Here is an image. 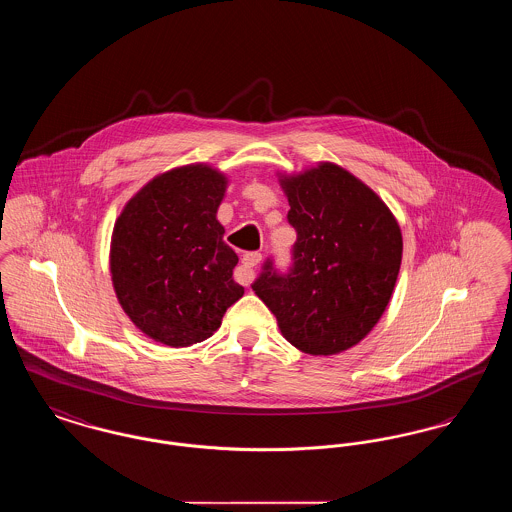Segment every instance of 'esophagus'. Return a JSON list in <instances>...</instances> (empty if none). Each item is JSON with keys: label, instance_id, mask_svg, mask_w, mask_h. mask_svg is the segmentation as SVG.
Wrapping results in <instances>:
<instances>
[{"label": "esophagus", "instance_id": "1", "mask_svg": "<svg viewBox=\"0 0 512 512\" xmlns=\"http://www.w3.org/2000/svg\"><path fill=\"white\" fill-rule=\"evenodd\" d=\"M261 259H263V255H261V253H257V251L245 253L244 257H242V268H240V270H238V274H236V278H238V282H240V284H244V286H249V284H251L253 268L257 267V265L261 263Z\"/></svg>", "mask_w": 512, "mask_h": 512}]
</instances>
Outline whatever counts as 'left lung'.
Masks as SVG:
<instances>
[{"mask_svg":"<svg viewBox=\"0 0 512 512\" xmlns=\"http://www.w3.org/2000/svg\"><path fill=\"white\" fill-rule=\"evenodd\" d=\"M297 230L292 272L253 284L295 349L328 357L359 341L384 315L403 257L390 207L361 178L330 161L278 172Z\"/></svg>","mask_w":512,"mask_h":512,"instance_id":"1","label":"left lung"}]
</instances>
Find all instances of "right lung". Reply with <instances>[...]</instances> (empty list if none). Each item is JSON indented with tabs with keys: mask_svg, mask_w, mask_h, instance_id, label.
I'll use <instances>...</instances> for the list:
<instances>
[{
	"mask_svg": "<svg viewBox=\"0 0 512 512\" xmlns=\"http://www.w3.org/2000/svg\"><path fill=\"white\" fill-rule=\"evenodd\" d=\"M228 176L207 163L153 176L122 207L109 249L113 290L132 324L157 343L211 338L244 288L217 219Z\"/></svg>",
	"mask_w": 512,
	"mask_h": 512,
	"instance_id": "right-lung-1",
	"label": "right lung"
}]
</instances>
